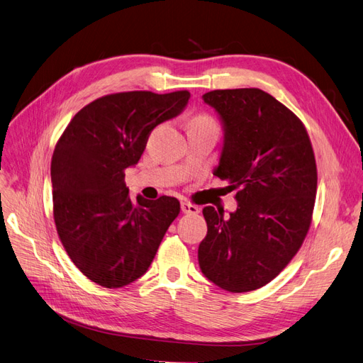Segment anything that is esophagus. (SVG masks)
Returning <instances> with one entry per match:
<instances>
[{
  "label": "esophagus",
  "mask_w": 363,
  "mask_h": 363,
  "mask_svg": "<svg viewBox=\"0 0 363 363\" xmlns=\"http://www.w3.org/2000/svg\"><path fill=\"white\" fill-rule=\"evenodd\" d=\"M180 207H182V212L186 213V215H196V213L200 212L199 207L191 204V203H188V201H183V203L180 204Z\"/></svg>",
  "instance_id": "1"
}]
</instances>
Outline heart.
<instances>
[{
  "mask_svg": "<svg viewBox=\"0 0 363 363\" xmlns=\"http://www.w3.org/2000/svg\"><path fill=\"white\" fill-rule=\"evenodd\" d=\"M195 121H211L208 118H206V116H200V118H196Z\"/></svg>",
  "mask_w": 363,
  "mask_h": 363,
  "instance_id": "heart-1",
  "label": "heart"
}]
</instances>
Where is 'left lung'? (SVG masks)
Segmentation results:
<instances>
[{
	"label": "left lung",
	"mask_w": 363,
	"mask_h": 363,
	"mask_svg": "<svg viewBox=\"0 0 363 363\" xmlns=\"http://www.w3.org/2000/svg\"><path fill=\"white\" fill-rule=\"evenodd\" d=\"M203 100L223 125L213 175L238 189V208L207 206L200 269L228 292L265 286L288 265L311 225L316 163L301 121L256 87L212 91Z\"/></svg>",
	"instance_id": "1"
}]
</instances>
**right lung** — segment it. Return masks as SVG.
Segmentation results:
<instances>
[{
	"mask_svg": "<svg viewBox=\"0 0 363 363\" xmlns=\"http://www.w3.org/2000/svg\"><path fill=\"white\" fill-rule=\"evenodd\" d=\"M191 94L121 92L77 113L51 160L54 221L68 256L104 288L140 279L168 227L180 213L174 196L131 200L124 177L159 124L179 116Z\"/></svg>",
	"mask_w": 363,
	"mask_h": 363,
	"instance_id": "right-lung-1",
	"label": "right lung"
}]
</instances>
